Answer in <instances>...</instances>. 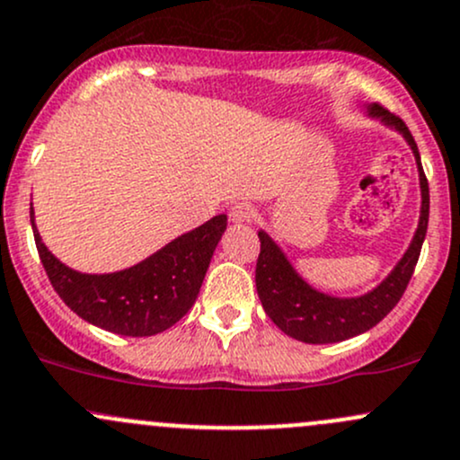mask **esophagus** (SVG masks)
Returning a JSON list of instances; mask_svg holds the SVG:
<instances>
[{
	"instance_id": "34e87169",
	"label": "esophagus",
	"mask_w": 460,
	"mask_h": 460,
	"mask_svg": "<svg viewBox=\"0 0 460 460\" xmlns=\"http://www.w3.org/2000/svg\"><path fill=\"white\" fill-rule=\"evenodd\" d=\"M230 219L234 224H250L254 219V208L250 203H234L230 208Z\"/></svg>"
}]
</instances>
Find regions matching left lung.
<instances>
[{
	"label": "left lung",
	"instance_id": "left-lung-1",
	"mask_svg": "<svg viewBox=\"0 0 460 460\" xmlns=\"http://www.w3.org/2000/svg\"><path fill=\"white\" fill-rule=\"evenodd\" d=\"M367 111L374 117H381L387 126H394L396 130L403 132L407 144L414 150L420 174V190H423L419 230H416L410 250L396 265L394 272L376 290H372L366 296H358V299H334V296L312 290L292 270V265L283 257L281 250L272 243V239L265 232H259L261 250H259L257 272H254L259 299H261L265 314L272 319V323L281 332L303 341V343H336V341L352 339V336L367 332L378 321L385 319L392 307L403 296L416 263H419L420 248H423L429 221V186L423 165H420V155L414 137H411L405 121L387 108H383L381 103H372Z\"/></svg>",
	"mask_w": 460,
	"mask_h": 460
}]
</instances>
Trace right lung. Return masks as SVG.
<instances>
[{"instance_id": "add662e5", "label": "right lung", "mask_w": 460, "mask_h": 460, "mask_svg": "<svg viewBox=\"0 0 460 460\" xmlns=\"http://www.w3.org/2000/svg\"><path fill=\"white\" fill-rule=\"evenodd\" d=\"M31 224L41 265L70 310L108 332L153 336L172 328L195 305L228 217H212L135 268L112 274H82L66 268L41 243L32 210Z\"/></svg>"}]
</instances>
